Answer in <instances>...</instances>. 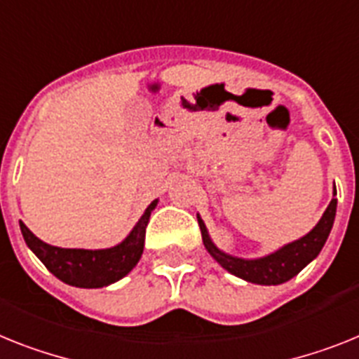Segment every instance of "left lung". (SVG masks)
Here are the masks:
<instances>
[{
    "instance_id": "1",
    "label": "left lung",
    "mask_w": 359,
    "mask_h": 359,
    "mask_svg": "<svg viewBox=\"0 0 359 359\" xmlns=\"http://www.w3.org/2000/svg\"><path fill=\"white\" fill-rule=\"evenodd\" d=\"M336 206H338V198H336V186H334L332 201L327 206L318 224L306 236L297 241H292V243L281 246V248L272 252V254L264 255V257L255 259L237 257V255H230L219 250L212 241V237H210V233H208L206 224H204L198 213L197 221L198 226H201L203 243L206 246L208 254L212 255L224 270L248 283L270 287V285H281V283L290 281L292 277H296L310 261H314L318 257L321 248L327 243L328 233L332 230L334 219H336Z\"/></svg>"
}]
</instances>
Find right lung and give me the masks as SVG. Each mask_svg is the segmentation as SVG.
Masks as SVG:
<instances>
[{"mask_svg":"<svg viewBox=\"0 0 359 359\" xmlns=\"http://www.w3.org/2000/svg\"><path fill=\"white\" fill-rule=\"evenodd\" d=\"M156 203L158 201L155 198L146 208V212L138 219L133 230L129 231V236L111 248H60L38 239L23 222H20V228L27 246L60 281L78 288L109 287L128 276L142 257L146 226L151 212L156 208Z\"/></svg>","mask_w":359,"mask_h":359,"instance_id":"1","label":"right lung"}]
</instances>
